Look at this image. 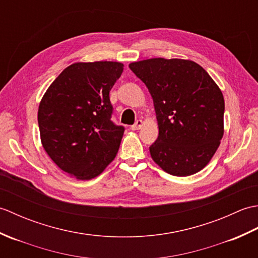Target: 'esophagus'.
I'll use <instances>...</instances> for the list:
<instances>
[{
    "label": "esophagus",
    "instance_id": "1",
    "mask_svg": "<svg viewBox=\"0 0 258 258\" xmlns=\"http://www.w3.org/2000/svg\"><path fill=\"white\" fill-rule=\"evenodd\" d=\"M142 126H143V120L142 119H138L135 122V124H133L132 126H131V128H132L133 131H136V130H141Z\"/></svg>",
    "mask_w": 258,
    "mask_h": 258
}]
</instances>
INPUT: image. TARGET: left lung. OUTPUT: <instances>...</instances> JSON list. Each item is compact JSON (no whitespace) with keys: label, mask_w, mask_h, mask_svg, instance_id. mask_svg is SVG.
I'll return each instance as SVG.
<instances>
[{"label":"left lung","mask_w":258,"mask_h":258,"mask_svg":"<svg viewBox=\"0 0 258 258\" xmlns=\"http://www.w3.org/2000/svg\"><path fill=\"white\" fill-rule=\"evenodd\" d=\"M130 69L149 89L154 103L158 138L150 153L174 176L204 168L224 135L222 91L201 65L182 58H149Z\"/></svg>","instance_id":"left-lung-1"}]
</instances>
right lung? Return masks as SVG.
Wrapping results in <instances>:
<instances>
[{
    "mask_svg": "<svg viewBox=\"0 0 258 258\" xmlns=\"http://www.w3.org/2000/svg\"><path fill=\"white\" fill-rule=\"evenodd\" d=\"M123 68L109 61L74 63L42 97L37 120L43 149L71 177L94 178L117 154L124 127L111 120L109 91Z\"/></svg>",
    "mask_w": 258,
    "mask_h": 258,
    "instance_id": "1",
    "label": "right lung"
}]
</instances>
